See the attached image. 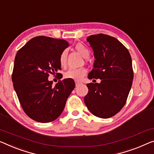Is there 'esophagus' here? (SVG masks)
<instances>
[{
    "label": "esophagus",
    "mask_w": 154,
    "mask_h": 154,
    "mask_svg": "<svg viewBox=\"0 0 154 154\" xmlns=\"http://www.w3.org/2000/svg\"><path fill=\"white\" fill-rule=\"evenodd\" d=\"M80 84H82V82H80L79 81H75V86H79Z\"/></svg>",
    "instance_id": "esophagus-1"
}]
</instances>
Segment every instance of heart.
<instances>
[{"label":"heart","mask_w":154,"mask_h":154,"mask_svg":"<svg viewBox=\"0 0 154 154\" xmlns=\"http://www.w3.org/2000/svg\"><path fill=\"white\" fill-rule=\"evenodd\" d=\"M75 49L79 53L82 55L85 59H87L90 55V51L85 45L82 43H78L75 45ZM67 60V51L63 50L59 57V63L60 65L64 67L66 64ZM87 73V70L85 68H70L64 73V77L66 79H70L75 80V81H79L83 78Z\"/></svg>","instance_id":"1"}]
</instances>
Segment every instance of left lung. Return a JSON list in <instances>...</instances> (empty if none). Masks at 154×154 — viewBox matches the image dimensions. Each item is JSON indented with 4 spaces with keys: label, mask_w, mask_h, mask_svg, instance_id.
<instances>
[{
    "label": "left lung",
    "mask_w": 154,
    "mask_h": 154,
    "mask_svg": "<svg viewBox=\"0 0 154 154\" xmlns=\"http://www.w3.org/2000/svg\"><path fill=\"white\" fill-rule=\"evenodd\" d=\"M95 60L88 79L101 82L87 84L84 103L92 114L109 118L125 106L132 86L134 72L128 50L117 38L99 34L87 38Z\"/></svg>",
    "instance_id": "obj_1"
}]
</instances>
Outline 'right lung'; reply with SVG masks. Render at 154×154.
<instances>
[{
    "mask_svg": "<svg viewBox=\"0 0 154 154\" xmlns=\"http://www.w3.org/2000/svg\"><path fill=\"white\" fill-rule=\"evenodd\" d=\"M69 43L45 36L29 40L17 53L12 73L14 88L27 116L38 122H52L62 113L75 88L73 79L59 80L54 86L49 74L61 70L59 57ZM59 74V79L63 77Z\"/></svg>",
    "mask_w": 154,
    "mask_h": 154,
    "instance_id": "obj_1",
    "label": "right lung"
}]
</instances>
